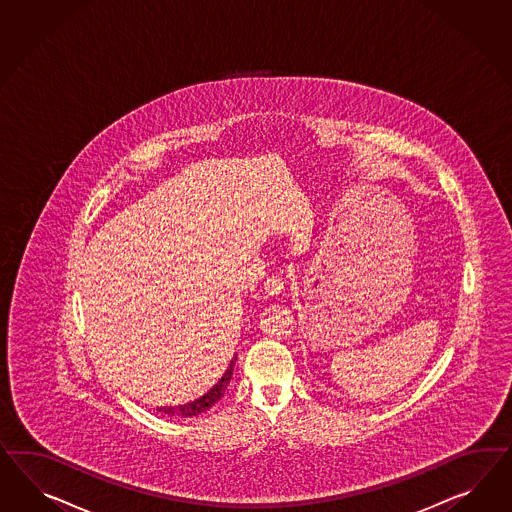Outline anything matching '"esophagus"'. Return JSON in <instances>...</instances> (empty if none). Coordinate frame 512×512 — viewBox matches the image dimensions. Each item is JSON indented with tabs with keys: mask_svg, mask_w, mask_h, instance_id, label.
I'll return each mask as SVG.
<instances>
[{
	"mask_svg": "<svg viewBox=\"0 0 512 512\" xmlns=\"http://www.w3.org/2000/svg\"><path fill=\"white\" fill-rule=\"evenodd\" d=\"M284 284H286V278L282 277L280 273H273L265 278V292L269 295H278L284 290Z\"/></svg>",
	"mask_w": 512,
	"mask_h": 512,
	"instance_id": "34e87169",
	"label": "esophagus"
}]
</instances>
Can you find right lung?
Wrapping results in <instances>:
<instances>
[{
    "label": "right lung",
    "mask_w": 512,
    "mask_h": 512,
    "mask_svg": "<svg viewBox=\"0 0 512 512\" xmlns=\"http://www.w3.org/2000/svg\"><path fill=\"white\" fill-rule=\"evenodd\" d=\"M235 361H237V355L230 361V365L226 368V372L222 374V378H220L205 395L196 398V400H192L189 404H183V406H177V408H174V406H170V408H159V411L168 413V415H177V417H196V415L204 413L207 409L213 408V406L219 402L220 398L224 396L228 385H230L232 374H234Z\"/></svg>",
    "instance_id": "obj_1"
}]
</instances>
